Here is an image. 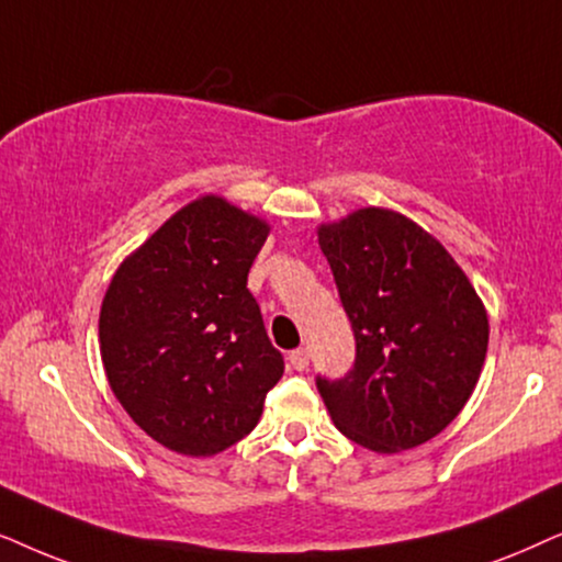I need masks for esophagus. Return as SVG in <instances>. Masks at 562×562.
Returning <instances> with one entry per match:
<instances>
[{
  "instance_id": "1",
  "label": "esophagus",
  "mask_w": 562,
  "mask_h": 562,
  "mask_svg": "<svg viewBox=\"0 0 562 562\" xmlns=\"http://www.w3.org/2000/svg\"><path fill=\"white\" fill-rule=\"evenodd\" d=\"M288 359H290V368H293V370H297V372L308 370V359H311V355H308V349H305V347L290 351Z\"/></svg>"
}]
</instances>
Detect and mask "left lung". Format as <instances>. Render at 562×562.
<instances>
[{
	"label": "left lung",
	"instance_id": "obj_1",
	"mask_svg": "<svg viewBox=\"0 0 562 562\" xmlns=\"http://www.w3.org/2000/svg\"><path fill=\"white\" fill-rule=\"evenodd\" d=\"M355 364L316 378L336 429L372 452L393 454L437 437L481 378L488 316L465 272L406 215L362 207L318 228Z\"/></svg>",
	"mask_w": 562,
	"mask_h": 562
}]
</instances>
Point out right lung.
I'll return each instance as SVG.
<instances>
[{
    "mask_svg": "<svg viewBox=\"0 0 562 562\" xmlns=\"http://www.w3.org/2000/svg\"><path fill=\"white\" fill-rule=\"evenodd\" d=\"M269 226L218 194L177 211L112 277L100 311L110 387L156 442L218 454L285 372L246 277Z\"/></svg>",
    "mask_w": 562,
    "mask_h": 562,
    "instance_id": "1",
    "label": "right lung"
}]
</instances>
